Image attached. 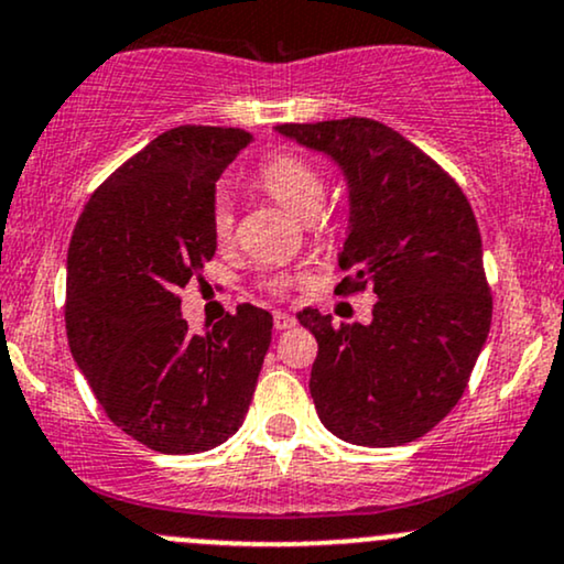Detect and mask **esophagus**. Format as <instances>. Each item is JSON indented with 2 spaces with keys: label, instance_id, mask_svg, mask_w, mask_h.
<instances>
[{
  "label": "esophagus",
  "instance_id": "obj_1",
  "mask_svg": "<svg viewBox=\"0 0 564 564\" xmlns=\"http://www.w3.org/2000/svg\"><path fill=\"white\" fill-rule=\"evenodd\" d=\"M291 326H296L294 315H289V313H275L273 315V328H275V332H286V328H291Z\"/></svg>",
  "mask_w": 564,
  "mask_h": 564
}]
</instances>
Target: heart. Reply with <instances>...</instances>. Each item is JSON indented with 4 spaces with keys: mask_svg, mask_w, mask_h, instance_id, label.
Instances as JSON below:
<instances>
[{
    "mask_svg": "<svg viewBox=\"0 0 564 564\" xmlns=\"http://www.w3.org/2000/svg\"><path fill=\"white\" fill-rule=\"evenodd\" d=\"M257 183L262 191H268L278 204H283L291 215L310 219L318 212L323 200V177L302 159L300 153H275L270 156L257 172ZM232 228H236V215H232V200L225 191H219L215 200H212V230H215L217 241H230ZM294 278L291 275H275L268 281V289L275 294H283Z\"/></svg>",
    "mask_w": 564,
    "mask_h": 564,
    "instance_id": "heart-1",
    "label": "heart"
}]
</instances>
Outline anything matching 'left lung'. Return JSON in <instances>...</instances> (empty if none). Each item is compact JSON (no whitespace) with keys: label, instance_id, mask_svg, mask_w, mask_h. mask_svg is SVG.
<instances>
[{"label":"left lung","instance_id":"1","mask_svg":"<svg viewBox=\"0 0 564 564\" xmlns=\"http://www.w3.org/2000/svg\"><path fill=\"white\" fill-rule=\"evenodd\" d=\"M278 132L341 166L349 236L336 291L379 296L368 326L300 313L318 339L315 411L345 443H413L462 400L490 332L494 296L475 212L435 159L381 121L347 116Z\"/></svg>","mask_w":564,"mask_h":564}]
</instances>
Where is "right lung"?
I'll return each instance as SVG.
<instances>
[{
	"label": "right lung",
	"mask_w": 564,
	"mask_h": 564,
	"mask_svg": "<svg viewBox=\"0 0 564 564\" xmlns=\"http://www.w3.org/2000/svg\"><path fill=\"white\" fill-rule=\"evenodd\" d=\"M251 134L174 127L89 196L68 243L66 332L106 416L159 453L217 448L243 424L273 315L238 304L187 332L180 289L217 251L215 183Z\"/></svg>",
	"instance_id": "add662e5"
}]
</instances>
